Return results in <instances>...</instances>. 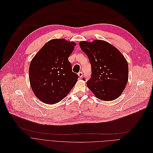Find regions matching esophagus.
Returning <instances> with one entry per match:
<instances>
[{
	"label": "esophagus",
	"instance_id": "1",
	"mask_svg": "<svg viewBox=\"0 0 153 153\" xmlns=\"http://www.w3.org/2000/svg\"><path fill=\"white\" fill-rule=\"evenodd\" d=\"M78 76H79V78H81L82 76V72H78Z\"/></svg>",
	"mask_w": 153,
	"mask_h": 153
}]
</instances>
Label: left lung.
<instances>
[{"instance_id": "8db88e82", "label": "left lung", "mask_w": 153, "mask_h": 153, "mask_svg": "<svg viewBox=\"0 0 153 153\" xmlns=\"http://www.w3.org/2000/svg\"><path fill=\"white\" fill-rule=\"evenodd\" d=\"M79 44L91 65V77L87 81L88 88L102 101H112L118 98L128 78V66L124 56L105 41H83ZM82 79L85 81L84 78Z\"/></svg>"}]
</instances>
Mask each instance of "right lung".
<instances>
[{
  "label": "right lung",
  "instance_id": "right-lung-1",
  "mask_svg": "<svg viewBox=\"0 0 153 153\" xmlns=\"http://www.w3.org/2000/svg\"><path fill=\"white\" fill-rule=\"evenodd\" d=\"M76 44L65 39L46 43L30 62L29 75L35 95L42 102L53 104L65 98L79 76L72 72L68 58Z\"/></svg>",
  "mask_w": 153,
  "mask_h": 153
}]
</instances>
